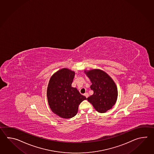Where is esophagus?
I'll return each instance as SVG.
<instances>
[{"label":"esophagus","mask_w":154,"mask_h":154,"mask_svg":"<svg viewBox=\"0 0 154 154\" xmlns=\"http://www.w3.org/2000/svg\"><path fill=\"white\" fill-rule=\"evenodd\" d=\"M84 96H85V97H86V98H88V93H87V92H86V93H85V94H84Z\"/></svg>","instance_id":"34e87169"}]
</instances>
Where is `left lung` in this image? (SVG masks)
Returning a JSON list of instances; mask_svg holds the SVG:
<instances>
[{
    "instance_id": "8db88e82",
    "label": "left lung",
    "mask_w": 154,
    "mask_h": 154,
    "mask_svg": "<svg viewBox=\"0 0 154 154\" xmlns=\"http://www.w3.org/2000/svg\"><path fill=\"white\" fill-rule=\"evenodd\" d=\"M84 72L91 82L90 88L93 95L87 98L97 111L105 113L115 105L118 97V90L115 82L107 73L101 69H94Z\"/></svg>"
}]
</instances>
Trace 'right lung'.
<instances>
[{
  "label": "right lung",
  "mask_w": 154,
  "mask_h": 154,
  "mask_svg": "<svg viewBox=\"0 0 154 154\" xmlns=\"http://www.w3.org/2000/svg\"><path fill=\"white\" fill-rule=\"evenodd\" d=\"M75 72L62 68L51 77L47 90L49 107L56 115L62 118H71L78 111L79 105L86 97L77 88L72 86Z\"/></svg>",
  "instance_id": "obj_1"
}]
</instances>
